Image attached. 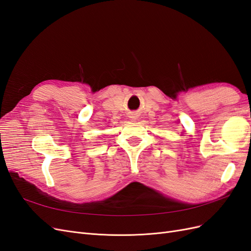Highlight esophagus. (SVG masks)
Segmentation results:
<instances>
[{
    "label": "esophagus",
    "mask_w": 251,
    "mask_h": 251,
    "mask_svg": "<svg viewBox=\"0 0 251 251\" xmlns=\"http://www.w3.org/2000/svg\"><path fill=\"white\" fill-rule=\"evenodd\" d=\"M134 115H135V114H134ZM132 118H134V119H136V118H137V117H136V116H133Z\"/></svg>",
    "instance_id": "esophagus-1"
}]
</instances>
